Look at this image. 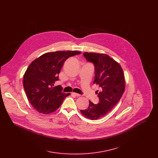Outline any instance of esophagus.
<instances>
[{"label": "esophagus", "mask_w": 158, "mask_h": 158, "mask_svg": "<svg viewBox=\"0 0 158 158\" xmlns=\"http://www.w3.org/2000/svg\"><path fill=\"white\" fill-rule=\"evenodd\" d=\"M73 95L75 96H77V97H79V96H81V95L79 94H77V93H72Z\"/></svg>", "instance_id": "obj_1"}]
</instances>
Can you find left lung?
Returning <instances> with one entry per match:
<instances>
[{
	"label": "left lung",
	"instance_id": "8db88e82",
	"mask_svg": "<svg viewBox=\"0 0 158 158\" xmlns=\"http://www.w3.org/2000/svg\"><path fill=\"white\" fill-rule=\"evenodd\" d=\"M83 56L94 65V83L99 85L101 92L98 104L89 101V107L81 112L87 118L96 120L104 116L119 101L125 90L124 75L119 64L107 54L84 52Z\"/></svg>",
	"mask_w": 158,
	"mask_h": 158
}]
</instances>
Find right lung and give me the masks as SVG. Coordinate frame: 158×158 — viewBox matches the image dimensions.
<instances>
[{"mask_svg": "<svg viewBox=\"0 0 158 158\" xmlns=\"http://www.w3.org/2000/svg\"><path fill=\"white\" fill-rule=\"evenodd\" d=\"M76 51H56L44 54L29 65L23 79L27 98L40 113L49 114L56 110L69 96L62 92L61 86H55L65 60L80 54Z\"/></svg>", "mask_w": 158, "mask_h": 158, "instance_id": "obj_1", "label": "right lung"}]
</instances>
